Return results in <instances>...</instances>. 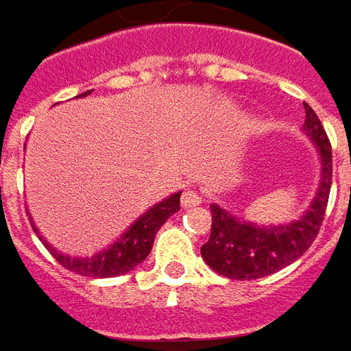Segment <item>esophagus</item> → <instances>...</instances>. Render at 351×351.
<instances>
[{
	"label": "esophagus",
	"instance_id": "34e87169",
	"mask_svg": "<svg viewBox=\"0 0 351 351\" xmlns=\"http://www.w3.org/2000/svg\"><path fill=\"white\" fill-rule=\"evenodd\" d=\"M203 201V195L197 191V189H185L182 195V205L187 209V207H197L199 203Z\"/></svg>",
	"mask_w": 351,
	"mask_h": 351
}]
</instances>
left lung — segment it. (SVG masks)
<instances>
[{"instance_id":"left-lung-1","label":"left lung","mask_w":351,"mask_h":351,"mask_svg":"<svg viewBox=\"0 0 351 351\" xmlns=\"http://www.w3.org/2000/svg\"><path fill=\"white\" fill-rule=\"evenodd\" d=\"M304 113V130L317 142L322 156V182L311 210L287 226L258 228L210 205V236L201 246V256L217 274L240 281L271 276L301 258L315 242L330 195L332 146L320 119L306 103Z\"/></svg>"}]
</instances>
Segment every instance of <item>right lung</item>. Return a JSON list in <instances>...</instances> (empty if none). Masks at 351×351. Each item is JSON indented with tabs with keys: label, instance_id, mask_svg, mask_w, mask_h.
Returning a JSON list of instances; mask_svg holds the SVG:
<instances>
[{
	"label": "right lung",
	"instance_id": "1",
	"mask_svg": "<svg viewBox=\"0 0 351 351\" xmlns=\"http://www.w3.org/2000/svg\"><path fill=\"white\" fill-rule=\"evenodd\" d=\"M82 95H89V91H84ZM180 195H176L164 199L162 203L154 205L150 210H146L136 223L128 228L127 232L123 234L121 240H117L115 244L109 250H105L101 254L93 256V258H68L62 256L56 250L50 248V244H47V240L43 236H38L43 240V244L50 250V254L56 258V262L64 265L66 269L74 271L82 277H115L123 276L130 271L134 265H138L141 262L146 260V256L150 254L152 244H154L156 232L160 230V226L168 221L173 213L180 210ZM34 232H38L34 228Z\"/></svg>",
	"mask_w": 351,
	"mask_h": 351
}]
</instances>
